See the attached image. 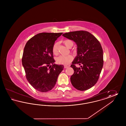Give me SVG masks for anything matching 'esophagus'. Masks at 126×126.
Segmentation results:
<instances>
[{
    "label": "esophagus",
    "instance_id": "obj_1",
    "mask_svg": "<svg viewBox=\"0 0 126 126\" xmlns=\"http://www.w3.org/2000/svg\"><path fill=\"white\" fill-rule=\"evenodd\" d=\"M69 67V66H64V68H67V67Z\"/></svg>",
    "mask_w": 126,
    "mask_h": 126
}]
</instances>
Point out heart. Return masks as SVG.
<instances>
[{
  "label": "heart",
  "instance_id": "obj_1",
  "mask_svg": "<svg viewBox=\"0 0 126 126\" xmlns=\"http://www.w3.org/2000/svg\"><path fill=\"white\" fill-rule=\"evenodd\" d=\"M64 44L65 45L66 47L68 48H71L73 46V42L72 41L69 40H66L63 41ZM59 43L56 42L52 47V53L55 55H57L59 53ZM73 59V56L71 55H67L66 56L61 55L57 57L56 59V61L58 63L62 65H67L70 62L72 61Z\"/></svg>",
  "mask_w": 126,
  "mask_h": 126
}]
</instances>
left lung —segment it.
<instances>
[{
	"instance_id": "left-lung-1",
	"label": "left lung",
	"mask_w": 126,
	"mask_h": 126,
	"mask_svg": "<svg viewBox=\"0 0 126 126\" xmlns=\"http://www.w3.org/2000/svg\"><path fill=\"white\" fill-rule=\"evenodd\" d=\"M63 36L73 40L77 45V56L71 67L74 73L70 78L73 86L85 91L97 82L103 65V50L96 38L88 32L78 31L64 33ZM76 64L81 66L77 68Z\"/></svg>"
}]
</instances>
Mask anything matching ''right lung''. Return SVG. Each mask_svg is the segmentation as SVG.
<instances>
[{"mask_svg": "<svg viewBox=\"0 0 126 126\" xmlns=\"http://www.w3.org/2000/svg\"><path fill=\"white\" fill-rule=\"evenodd\" d=\"M62 32H42L31 38L24 47L22 65L31 85L41 92H47L55 85L64 66L54 64L52 47Z\"/></svg>", "mask_w": 126, "mask_h": 126, "instance_id": "add662e5", "label": "right lung"}]
</instances>
